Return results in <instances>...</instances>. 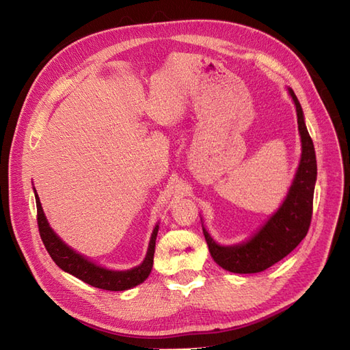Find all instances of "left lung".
<instances>
[{"label":"left lung","instance_id":"obj_1","mask_svg":"<svg viewBox=\"0 0 350 350\" xmlns=\"http://www.w3.org/2000/svg\"><path fill=\"white\" fill-rule=\"evenodd\" d=\"M289 93L298 115L302 156L288 197L258 234L241 245L220 247L210 238L207 230L203 229L211 257L221 269L232 273L247 274L264 271L288 256L308 234L317 179L315 150L311 135L304 122L301 103L292 89H289Z\"/></svg>","mask_w":350,"mask_h":350}]
</instances>
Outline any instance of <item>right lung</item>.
Instances as JSON below:
<instances>
[{"instance_id": "right-lung-1", "label": "right lung", "mask_w": 350, "mask_h": 350, "mask_svg": "<svg viewBox=\"0 0 350 350\" xmlns=\"http://www.w3.org/2000/svg\"><path fill=\"white\" fill-rule=\"evenodd\" d=\"M35 197H36V210H38L36 217H38L39 235L42 238V242H44L46 251L49 252L51 258L55 261V264L59 269L72 274V276H76L84 283L94 286V288L105 289V291H126L130 288H134L137 284L143 283L147 278H149L153 267V257H154V247H156V237H157L159 226H156L153 230L149 251H147V256L139 267H134L126 271H112V270H107L96 266V264L90 262L76 251L68 248L66 243L54 234V230L49 228L36 193H35Z\"/></svg>"}]
</instances>
